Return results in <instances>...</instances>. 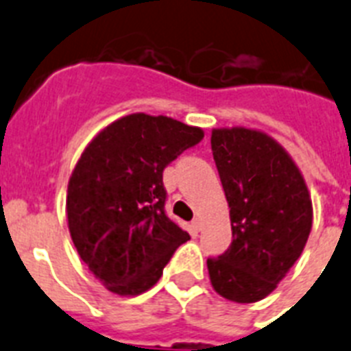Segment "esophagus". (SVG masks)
I'll list each match as a JSON object with an SVG mask.
<instances>
[{
    "instance_id": "34e87169",
    "label": "esophagus",
    "mask_w": 351,
    "mask_h": 351,
    "mask_svg": "<svg viewBox=\"0 0 351 351\" xmlns=\"http://www.w3.org/2000/svg\"><path fill=\"white\" fill-rule=\"evenodd\" d=\"M191 226H193V230L199 232L202 230V219H199V217H194L193 223H191Z\"/></svg>"
}]
</instances>
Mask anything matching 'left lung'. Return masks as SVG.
I'll use <instances>...</instances> for the list:
<instances>
[{"mask_svg": "<svg viewBox=\"0 0 351 351\" xmlns=\"http://www.w3.org/2000/svg\"><path fill=\"white\" fill-rule=\"evenodd\" d=\"M210 144L232 223L228 250L207 258L212 287L232 302H258L276 289L305 248L311 196L293 158L269 135L217 128Z\"/></svg>", "mask_w": 351, "mask_h": 351, "instance_id": "left-lung-1", "label": "left lung"}]
</instances>
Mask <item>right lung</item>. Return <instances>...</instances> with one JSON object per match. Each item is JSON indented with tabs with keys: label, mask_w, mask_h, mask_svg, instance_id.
I'll return each instance as SVG.
<instances>
[{
	"label": "right lung",
	"mask_w": 351,
	"mask_h": 351,
	"mask_svg": "<svg viewBox=\"0 0 351 351\" xmlns=\"http://www.w3.org/2000/svg\"><path fill=\"white\" fill-rule=\"evenodd\" d=\"M202 139L196 126L132 114L99 132L82 153L67 185V223L80 258L108 291H148L191 239L167 217L162 173Z\"/></svg>",
	"instance_id": "add662e5"
}]
</instances>
